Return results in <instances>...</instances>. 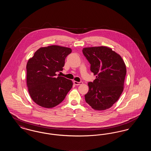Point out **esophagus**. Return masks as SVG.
Instances as JSON below:
<instances>
[{"label":"esophagus","mask_w":151,"mask_h":151,"mask_svg":"<svg viewBox=\"0 0 151 151\" xmlns=\"http://www.w3.org/2000/svg\"><path fill=\"white\" fill-rule=\"evenodd\" d=\"M73 83H74V84H75V85H76V86H80V85H81V84H83V82H82V81L78 82V81H73Z\"/></svg>","instance_id":"34e87169"}]
</instances>
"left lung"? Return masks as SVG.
<instances>
[{"instance_id": "8db88e82", "label": "left lung", "mask_w": 151, "mask_h": 151, "mask_svg": "<svg viewBox=\"0 0 151 151\" xmlns=\"http://www.w3.org/2000/svg\"><path fill=\"white\" fill-rule=\"evenodd\" d=\"M83 53L91 64V71L96 76L89 82V91L85 95L86 103L96 110L111 108L123 91L126 75L122 57L105 46L86 47Z\"/></svg>"}]
</instances>
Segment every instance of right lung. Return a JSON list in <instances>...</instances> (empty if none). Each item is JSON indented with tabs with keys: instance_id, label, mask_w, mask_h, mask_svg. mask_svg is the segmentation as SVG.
Returning <instances> with one entry per match:
<instances>
[{
	"instance_id": "1",
	"label": "right lung",
	"mask_w": 151,
	"mask_h": 151,
	"mask_svg": "<svg viewBox=\"0 0 151 151\" xmlns=\"http://www.w3.org/2000/svg\"><path fill=\"white\" fill-rule=\"evenodd\" d=\"M70 48L52 45L41 47L27 65V84L33 101L43 108H51L61 103L72 88L71 80L56 73L63 70Z\"/></svg>"
}]
</instances>
